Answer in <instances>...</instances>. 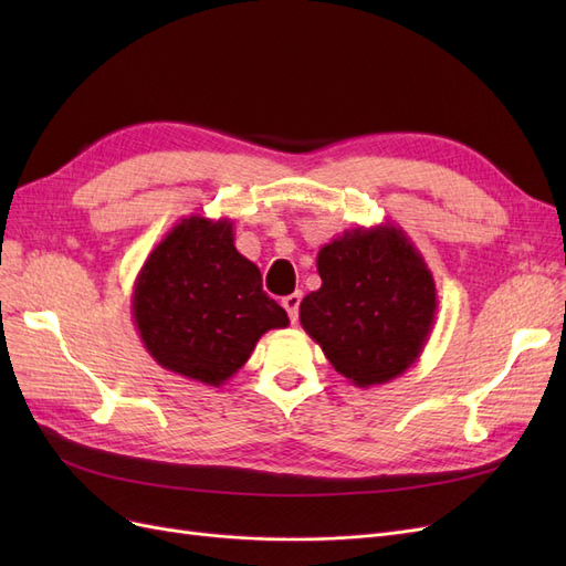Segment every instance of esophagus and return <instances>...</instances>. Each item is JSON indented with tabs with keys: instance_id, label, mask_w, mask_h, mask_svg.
Segmentation results:
<instances>
[{
	"instance_id": "esophagus-1",
	"label": "esophagus",
	"mask_w": 566,
	"mask_h": 566,
	"mask_svg": "<svg viewBox=\"0 0 566 566\" xmlns=\"http://www.w3.org/2000/svg\"><path fill=\"white\" fill-rule=\"evenodd\" d=\"M300 302H302V293H293V295H285L281 300V304L285 306V312L290 316V321L297 323V316H300Z\"/></svg>"
}]
</instances>
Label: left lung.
Wrapping results in <instances>:
<instances>
[{
	"instance_id": "1",
	"label": "left lung",
	"mask_w": 566,
	"mask_h": 566,
	"mask_svg": "<svg viewBox=\"0 0 566 566\" xmlns=\"http://www.w3.org/2000/svg\"><path fill=\"white\" fill-rule=\"evenodd\" d=\"M321 287L300 323L333 368L356 387L385 385L413 366L437 318V285L424 256L391 221L356 227L316 254Z\"/></svg>"
}]
</instances>
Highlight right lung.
Listing matches in <instances>:
<instances>
[{
	"mask_svg": "<svg viewBox=\"0 0 566 566\" xmlns=\"http://www.w3.org/2000/svg\"><path fill=\"white\" fill-rule=\"evenodd\" d=\"M132 318L153 361L181 378L224 385L256 342L290 323L262 273L233 245V221L184 217L134 281Z\"/></svg>",
	"mask_w": 566,
	"mask_h": 566,
	"instance_id": "1",
	"label": "right lung"
}]
</instances>
